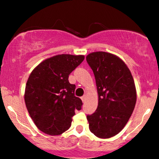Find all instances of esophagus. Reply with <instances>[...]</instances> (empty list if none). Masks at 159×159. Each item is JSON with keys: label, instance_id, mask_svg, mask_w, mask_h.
I'll return each mask as SVG.
<instances>
[{"label": "esophagus", "instance_id": "34e87169", "mask_svg": "<svg viewBox=\"0 0 159 159\" xmlns=\"http://www.w3.org/2000/svg\"><path fill=\"white\" fill-rule=\"evenodd\" d=\"M86 98H87V96H86V95H84V96H82L81 97L82 101H83V102H84V101H86Z\"/></svg>", "mask_w": 159, "mask_h": 159}]
</instances>
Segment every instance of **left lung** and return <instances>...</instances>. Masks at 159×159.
I'll return each instance as SVG.
<instances>
[{
    "label": "left lung",
    "instance_id": "1",
    "mask_svg": "<svg viewBox=\"0 0 159 159\" xmlns=\"http://www.w3.org/2000/svg\"><path fill=\"white\" fill-rule=\"evenodd\" d=\"M94 73L98 104L87 116L89 130L100 139H109L122 130L136 103V89L130 70L119 57L94 52L86 57Z\"/></svg>",
    "mask_w": 159,
    "mask_h": 159
}]
</instances>
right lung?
<instances>
[{
    "label": "right lung",
    "instance_id": "add662e5",
    "mask_svg": "<svg viewBox=\"0 0 159 159\" xmlns=\"http://www.w3.org/2000/svg\"><path fill=\"white\" fill-rule=\"evenodd\" d=\"M84 60V55L61 54L40 63L29 76L24 100L32 121L50 135L62 134L70 127L75 110L82 101L75 96V85L69 75Z\"/></svg>",
    "mask_w": 159,
    "mask_h": 159
}]
</instances>
